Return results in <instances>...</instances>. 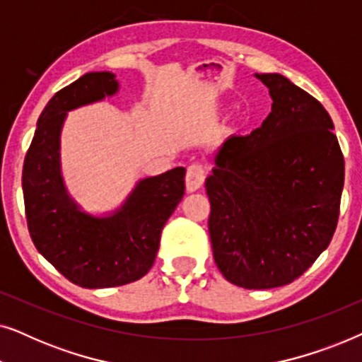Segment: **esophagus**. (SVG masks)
Here are the masks:
<instances>
[{
	"instance_id": "1",
	"label": "esophagus",
	"mask_w": 362,
	"mask_h": 362,
	"mask_svg": "<svg viewBox=\"0 0 362 362\" xmlns=\"http://www.w3.org/2000/svg\"><path fill=\"white\" fill-rule=\"evenodd\" d=\"M204 170L201 165H191L186 171V189L189 192H194L199 189L204 182Z\"/></svg>"
}]
</instances>
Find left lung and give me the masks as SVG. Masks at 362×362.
<instances>
[{
  "mask_svg": "<svg viewBox=\"0 0 362 362\" xmlns=\"http://www.w3.org/2000/svg\"><path fill=\"white\" fill-rule=\"evenodd\" d=\"M272 112L250 135L214 153L206 180L217 269L242 288L267 290L303 275L338 226L344 158L325 107L280 74H255Z\"/></svg>",
  "mask_w": 362,
  "mask_h": 362,
  "instance_id": "obj_1",
  "label": "left lung"
}]
</instances>
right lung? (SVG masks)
<instances>
[{
	"instance_id": "right-lung-1",
	"label": "right lung",
	"mask_w": 362,
	"mask_h": 362,
	"mask_svg": "<svg viewBox=\"0 0 362 362\" xmlns=\"http://www.w3.org/2000/svg\"><path fill=\"white\" fill-rule=\"evenodd\" d=\"M118 90L112 72H88L54 95L24 158L28 229L44 259L82 288H112L148 274L161 230L185 196V168L145 177L120 209L95 217L67 194L61 175V130L67 112Z\"/></svg>"
}]
</instances>
